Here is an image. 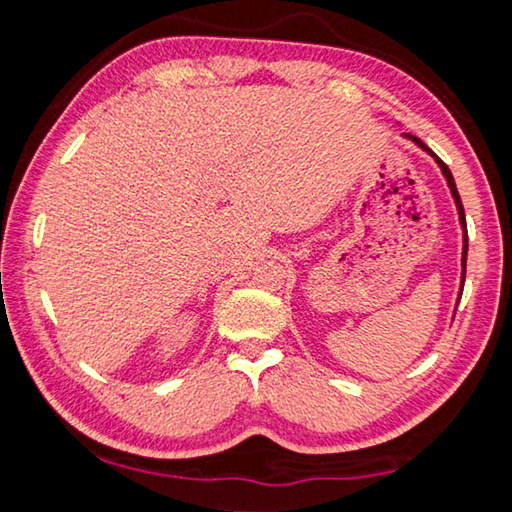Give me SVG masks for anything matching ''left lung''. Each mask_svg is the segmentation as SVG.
<instances>
[{
    "instance_id": "1",
    "label": "left lung",
    "mask_w": 512,
    "mask_h": 512,
    "mask_svg": "<svg viewBox=\"0 0 512 512\" xmlns=\"http://www.w3.org/2000/svg\"><path fill=\"white\" fill-rule=\"evenodd\" d=\"M406 137H409V140H413L415 144L420 146V149H424L427 151L429 155H433V160L438 162V167H440V171H443V176L447 178V185H449V189H452V196H454V201H456V210H458V221H461V225H463V259H461V264H463V282H465V262H467V225H465V212H463V203H461V196H458V189H456V183H454V176H452V171H449V167L447 164L438 158L436 153H433L431 149H427V146H424V142L420 140V137H413V135H409L406 133ZM463 287V284H461Z\"/></svg>"
}]
</instances>
